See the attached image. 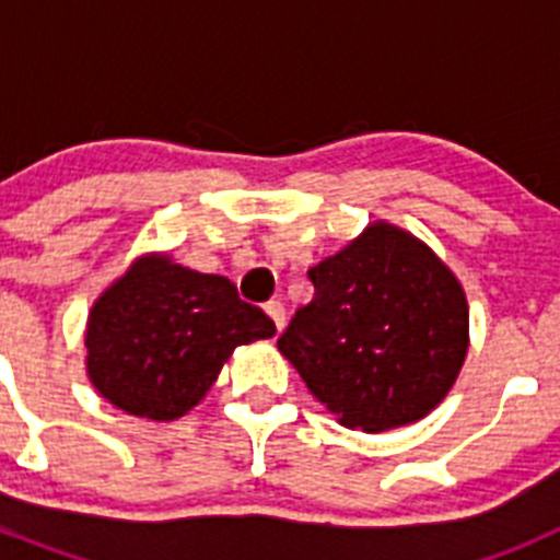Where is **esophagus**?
I'll return each instance as SVG.
<instances>
[{
  "label": "esophagus",
  "instance_id": "1",
  "mask_svg": "<svg viewBox=\"0 0 560 560\" xmlns=\"http://www.w3.org/2000/svg\"><path fill=\"white\" fill-rule=\"evenodd\" d=\"M266 314H269V319H271V323H275L277 330L285 328V308H283V305L271 300V303L266 305Z\"/></svg>",
  "mask_w": 560,
  "mask_h": 560
}]
</instances>
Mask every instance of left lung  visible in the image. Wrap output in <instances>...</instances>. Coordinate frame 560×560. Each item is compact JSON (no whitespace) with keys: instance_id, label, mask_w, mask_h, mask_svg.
I'll return each instance as SVG.
<instances>
[{"instance_id":"1","label":"left lung","mask_w":560,"mask_h":560,"mask_svg":"<svg viewBox=\"0 0 560 560\" xmlns=\"http://www.w3.org/2000/svg\"><path fill=\"white\" fill-rule=\"evenodd\" d=\"M314 300L277 348L341 427L387 432L427 418L468 355L457 275L412 232L373 221L308 269Z\"/></svg>"}]
</instances>
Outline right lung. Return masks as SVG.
<instances>
[{
    "mask_svg": "<svg viewBox=\"0 0 560 560\" xmlns=\"http://www.w3.org/2000/svg\"><path fill=\"white\" fill-rule=\"evenodd\" d=\"M275 334L226 277L145 252L89 308L86 375L112 407L167 423L199 407L235 348Z\"/></svg>",
    "mask_w": 560,
    "mask_h": 560,
    "instance_id": "right-lung-1",
    "label": "right lung"
}]
</instances>
